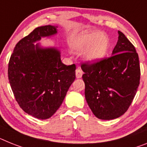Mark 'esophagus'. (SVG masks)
I'll list each match as a JSON object with an SVG mask.
<instances>
[{"instance_id": "1", "label": "esophagus", "mask_w": 147, "mask_h": 147, "mask_svg": "<svg viewBox=\"0 0 147 147\" xmlns=\"http://www.w3.org/2000/svg\"><path fill=\"white\" fill-rule=\"evenodd\" d=\"M82 75H83V71H82V70H81V69H76V76L77 78H81L82 77Z\"/></svg>"}]
</instances>
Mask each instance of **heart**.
Masks as SVG:
<instances>
[{"label":"heart","instance_id":"1","mask_svg":"<svg viewBox=\"0 0 147 147\" xmlns=\"http://www.w3.org/2000/svg\"><path fill=\"white\" fill-rule=\"evenodd\" d=\"M109 38L99 30H84L78 34L72 42V49L83 52L87 63L95 64L104 60L110 49Z\"/></svg>","mask_w":147,"mask_h":147}]
</instances>
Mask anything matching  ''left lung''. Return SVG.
<instances>
[{
    "mask_svg": "<svg viewBox=\"0 0 147 147\" xmlns=\"http://www.w3.org/2000/svg\"><path fill=\"white\" fill-rule=\"evenodd\" d=\"M85 98L97 118L110 120L125 113L140 84V63L135 48L121 31L111 57L83 64Z\"/></svg>",
    "mask_w": 147,
    "mask_h": 147,
    "instance_id": "1",
    "label": "left lung"
}]
</instances>
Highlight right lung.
Masks as SVG:
<instances>
[{
    "label": "right lung",
    "mask_w": 147,
    "mask_h": 147,
    "mask_svg": "<svg viewBox=\"0 0 147 147\" xmlns=\"http://www.w3.org/2000/svg\"><path fill=\"white\" fill-rule=\"evenodd\" d=\"M57 26L35 28L18 42L8 66L9 81L22 109L35 118L46 119L57 111L76 79V65L66 66L60 49L37 43L57 34Z\"/></svg>",
    "instance_id": "1"
}]
</instances>
